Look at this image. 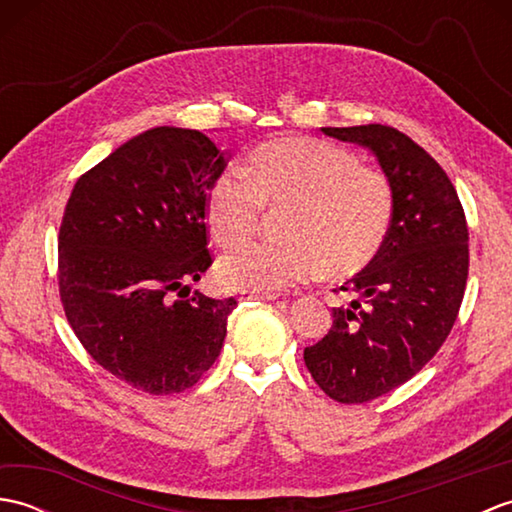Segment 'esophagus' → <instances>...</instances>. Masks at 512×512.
Segmentation results:
<instances>
[{
	"label": "esophagus",
	"mask_w": 512,
	"mask_h": 512,
	"mask_svg": "<svg viewBox=\"0 0 512 512\" xmlns=\"http://www.w3.org/2000/svg\"><path fill=\"white\" fill-rule=\"evenodd\" d=\"M239 301H250V299H257V301H275L279 299L277 292H255V290H239Z\"/></svg>",
	"instance_id": "34e87169"
}]
</instances>
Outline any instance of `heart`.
I'll return each mask as SVG.
<instances>
[{"mask_svg": "<svg viewBox=\"0 0 512 512\" xmlns=\"http://www.w3.org/2000/svg\"><path fill=\"white\" fill-rule=\"evenodd\" d=\"M264 206L288 213L286 239L253 244L220 262L226 286L277 292L310 281L361 273L387 244L396 198L380 169L354 151L314 138H279L259 145L246 173L226 171L206 195L215 242L237 248L257 233Z\"/></svg>", "mask_w": 512, "mask_h": 512, "instance_id": "b5f03b06", "label": "heart"}]
</instances>
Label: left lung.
I'll list each match as a JSON object with an SVG mask.
<instances>
[{"label": "left lung", "mask_w": 512, "mask_h": 512, "mask_svg": "<svg viewBox=\"0 0 512 512\" xmlns=\"http://www.w3.org/2000/svg\"><path fill=\"white\" fill-rule=\"evenodd\" d=\"M374 151L396 198L380 255L347 281L352 303L303 361L325 394L361 405L407 383L447 341L469 277V228L444 169L409 136L387 125L321 127Z\"/></svg>", "instance_id": "1"}]
</instances>
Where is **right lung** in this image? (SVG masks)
Masks as SVG:
<instances>
[{"mask_svg": "<svg viewBox=\"0 0 512 512\" xmlns=\"http://www.w3.org/2000/svg\"><path fill=\"white\" fill-rule=\"evenodd\" d=\"M226 158L195 129L154 127L76 180L59 228L65 317L96 363L180 394L220 356L235 297L191 292L213 264L206 195Z\"/></svg>", "mask_w": 512, "mask_h": 512, "instance_id": "1", "label": "right lung"}]
</instances>
